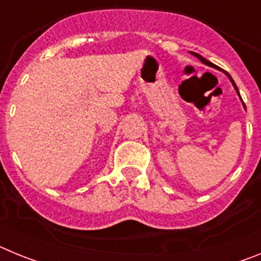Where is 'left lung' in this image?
I'll list each match as a JSON object with an SVG mask.
<instances>
[{
  "instance_id": "obj_1",
  "label": "left lung",
  "mask_w": 261,
  "mask_h": 261,
  "mask_svg": "<svg viewBox=\"0 0 261 261\" xmlns=\"http://www.w3.org/2000/svg\"><path fill=\"white\" fill-rule=\"evenodd\" d=\"M191 53H192V55H195V56H196V57H197V59H199V60H200V61H201V62H204L205 65H209V66H213V68H217V66H216V65H214V64H212V62H211V61H208V60H206V59H204V57H202V56H200L199 53H195V52H191ZM218 69H220V68H218ZM226 74H227V77H229V78H230V81H231V84H232V86H234V87H235V90H237V93H238V94H239V91H238V87H237V85H235V82H234V81H232L231 75H230V74H229V73H227V71H226ZM239 96H241V95H239ZM241 99H242V98H241ZM243 106H244V103H243ZM244 108H246V106H244Z\"/></svg>"
}]
</instances>
